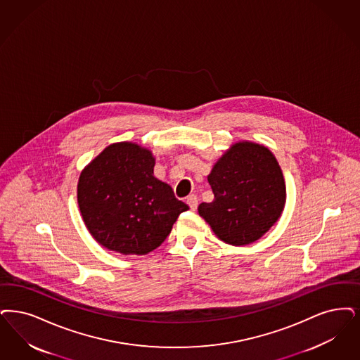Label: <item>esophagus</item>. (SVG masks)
<instances>
[{
    "mask_svg": "<svg viewBox=\"0 0 360 360\" xmlns=\"http://www.w3.org/2000/svg\"><path fill=\"white\" fill-rule=\"evenodd\" d=\"M186 202L191 210H197V207H198V198H197V195H194V194L188 195L186 198Z\"/></svg>",
    "mask_w": 360,
    "mask_h": 360,
    "instance_id": "34e87169",
    "label": "esophagus"
}]
</instances>
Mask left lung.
Instances as JSON below:
<instances>
[{"label": "left lung", "mask_w": 360, "mask_h": 360, "mask_svg": "<svg viewBox=\"0 0 360 360\" xmlns=\"http://www.w3.org/2000/svg\"><path fill=\"white\" fill-rule=\"evenodd\" d=\"M207 181L214 201L202 202L200 216L217 237L231 245L255 243L272 228L285 203V184L274 154L240 142L214 165Z\"/></svg>", "instance_id": "left-lung-1"}]
</instances>
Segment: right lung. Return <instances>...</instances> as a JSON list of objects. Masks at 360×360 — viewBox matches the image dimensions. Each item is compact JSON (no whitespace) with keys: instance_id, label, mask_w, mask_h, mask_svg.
<instances>
[{"instance_id":"right-lung-1","label":"right lung","mask_w":360,"mask_h":360,"mask_svg":"<svg viewBox=\"0 0 360 360\" xmlns=\"http://www.w3.org/2000/svg\"><path fill=\"white\" fill-rule=\"evenodd\" d=\"M155 160L138 144L108 146L80 175L77 202L92 237L110 250L146 255L188 209L154 176Z\"/></svg>"}]
</instances>
